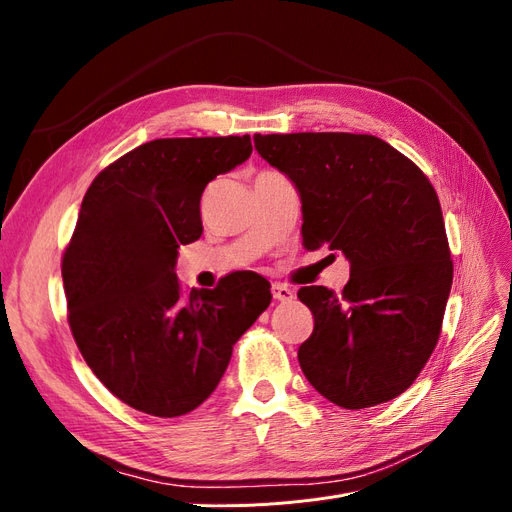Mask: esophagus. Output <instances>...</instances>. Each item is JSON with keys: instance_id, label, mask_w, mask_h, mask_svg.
<instances>
[{"instance_id": "34e87169", "label": "esophagus", "mask_w": 512, "mask_h": 512, "mask_svg": "<svg viewBox=\"0 0 512 512\" xmlns=\"http://www.w3.org/2000/svg\"><path fill=\"white\" fill-rule=\"evenodd\" d=\"M271 294L275 301H292L294 299V290L286 284H271Z\"/></svg>"}]
</instances>
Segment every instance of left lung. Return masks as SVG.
<instances>
[{
    "label": "left lung",
    "mask_w": 512,
    "mask_h": 512,
    "mask_svg": "<svg viewBox=\"0 0 512 512\" xmlns=\"http://www.w3.org/2000/svg\"><path fill=\"white\" fill-rule=\"evenodd\" d=\"M254 145L299 190L305 250L327 245L350 262L342 294L299 290L314 314L299 346L305 378L346 410L395 399L436 348L453 284L436 190L371 134H256Z\"/></svg>",
    "instance_id": "obj_1"
}]
</instances>
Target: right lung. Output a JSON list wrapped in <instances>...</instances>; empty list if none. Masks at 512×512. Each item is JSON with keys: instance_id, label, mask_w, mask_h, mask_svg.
Here are the masks:
<instances>
[{"instance_id": "right-lung-1", "label": "right lung", "mask_w": 512, "mask_h": 512, "mask_svg": "<svg viewBox=\"0 0 512 512\" xmlns=\"http://www.w3.org/2000/svg\"><path fill=\"white\" fill-rule=\"evenodd\" d=\"M252 156V138H158L89 185L61 260L68 322L85 363L123 404L173 418L220 384L232 346L271 303L252 271L185 294L179 245L203 235L207 183Z\"/></svg>"}]
</instances>
